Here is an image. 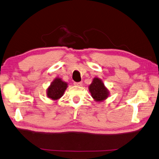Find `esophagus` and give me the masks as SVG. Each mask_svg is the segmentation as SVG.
Wrapping results in <instances>:
<instances>
[{"label":"esophagus","instance_id":"obj_1","mask_svg":"<svg viewBox=\"0 0 159 159\" xmlns=\"http://www.w3.org/2000/svg\"><path fill=\"white\" fill-rule=\"evenodd\" d=\"M74 85L76 86H82L83 85V83L82 82H79V83H74Z\"/></svg>","mask_w":159,"mask_h":159}]
</instances>
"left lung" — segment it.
<instances>
[{
    "mask_svg": "<svg viewBox=\"0 0 159 159\" xmlns=\"http://www.w3.org/2000/svg\"><path fill=\"white\" fill-rule=\"evenodd\" d=\"M88 88L89 92L91 93L92 97L96 102H102L110 96V91L105 87L102 80L98 77L93 79Z\"/></svg>",
    "mask_w": 159,
    "mask_h": 159,
    "instance_id": "left-lung-1",
    "label": "left lung"
}]
</instances>
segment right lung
<instances>
[{"instance_id":"add662e5","label":"right lung","mask_w":159,"mask_h":159,"mask_svg":"<svg viewBox=\"0 0 159 159\" xmlns=\"http://www.w3.org/2000/svg\"><path fill=\"white\" fill-rule=\"evenodd\" d=\"M68 83L59 77L55 78L47 89V96L53 101H58L63 96Z\"/></svg>"}]
</instances>
